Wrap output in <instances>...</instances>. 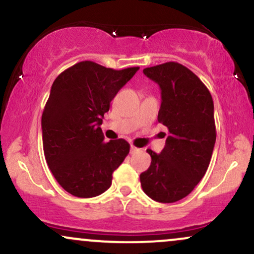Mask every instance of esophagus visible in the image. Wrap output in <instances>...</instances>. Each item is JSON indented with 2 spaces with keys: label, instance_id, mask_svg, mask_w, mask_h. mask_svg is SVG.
Wrapping results in <instances>:
<instances>
[{
  "label": "esophagus",
  "instance_id": "1",
  "mask_svg": "<svg viewBox=\"0 0 254 254\" xmlns=\"http://www.w3.org/2000/svg\"><path fill=\"white\" fill-rule=\"evenodd\" d=\"M136 151H138V148H136L135 145H131V147H130V153L133 154V153H136Z\"/></svg>",
  "mask_w": 254,
  "mask_h": 254
}]
</instances>
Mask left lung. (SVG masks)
<instances>
[{
	"label": "left lung",
	"mask_w": 254,
	"mask_h": 254,
	"mask_svg": "<svg viewBox=\"0 0 254 254\" xmlns=\"http://www.w3.org/2000/svg\"><path fill=\"white\" fill-rule=\"evenodd\" d=\"M143 72L161 88L157 121L170 136L160 154L147 150L151 164L139 180L151 199L174 203L191 193L210 164L216 141L214 101L205 84L183 64L167 62Z\"/></svg>",
	"instance_id": "1"
}]
</instances>
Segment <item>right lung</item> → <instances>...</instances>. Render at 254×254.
<instances>
[{
	"mask_svg": "<svg viewBox=\"0 0 254 254\" xmlns=\"http://www.w3.org/2000/svg\"><path fill=\"white\" fill-rule=\"evenodd\" d=\"M139 66L115 70L78 62L56 77L42 116L43 148L55 179L80 198L101 194L130 151L123 138L105 142L100 125L119 89Z\"/></svg>",
	"mask_w": 254,
	"mask_h": 254,
	"instance_id": "1",
	"label": "right lung"
}]
</instances>
